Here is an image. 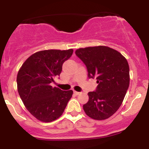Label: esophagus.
Wrapping results in <instances>:
<instances>
[{
    "label": "esophagus",
    "instance_id": "esophagus-1",
    "mask_svg": "<svg viewBox=\"0 0 149 149\" xmlns=\"http://www.w3.org/2000/svg\"><path fill=\"white\" fill-rule=\"evenodd\" d=\"M73 93H74L76 95H80V94H81V92H77V91H73Z\"/></svg>",
    "mask_w": 149,
    "mask_h": 149
}]
</instances>
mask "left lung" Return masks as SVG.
Returning a JSON list of instances; mask_svg holds the SVG:
<instances>
[{"label":"left lung","instance_id":"left-lung-1","mask_svg":"<svg viewBox=\"0 0 149 149\" xmlns=\"http://www.w3.org/2000/svg\"><path fill=\"white\" fill-rule=\"evenodd\" d=\"M76 54L86 66L88 78H95L98 83L95 91L88 92L84 111L92 119L109 118L121 106L129 88L127 59L116 49L102 45L79 48Z\"/></svg>","mask_w":149,"mask_h":149}]
</instances>
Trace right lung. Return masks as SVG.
Masks as SVG:
<instances>
[{
	"label": "right lung",
	"instance_id": "add662e5",
	"mask_svg": "<svg viewBox=\"0 0 149 149\" xmlns=\"http://www.w3.org/2000/svg\"><path fill=\"white\" fill-rule=\"evenodd\" d=\"M73 52V49L39 51L24 61L17 73L20 98L30 113L42 122H52L60 117L72 97V90L63 91L52 88L50 83L60 75L63 64Z\"/></svg>",
	"mask_w": 149,
	"mask_h": 149
}]
</instances>
